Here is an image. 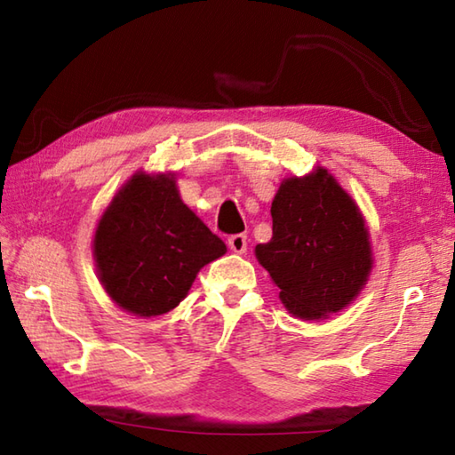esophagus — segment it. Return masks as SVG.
<instances>
[{"instance_id":"obj_1","label":"esophagus","mask_w":455,"mask_h":455,"mask_svg":"<svg viewBox=\"0 0 455 455\" xmlns=\"http://www.w3.org/2000/svg\"><path fill=\"white\" fill-rule=\"evenodd\" d=\"M228 249L233 252H238V255H243V252L246 251V235L228 236Z\"/></svg>"}]
</instances>
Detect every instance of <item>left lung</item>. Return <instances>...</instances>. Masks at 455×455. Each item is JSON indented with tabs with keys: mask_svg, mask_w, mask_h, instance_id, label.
<instances>
[{
	"mask_svg": "<svg viewBox=\"0 0 455 455\" xmlns=\"http://www.w3.org/2000/svg\"><path fill=\"white\" fill-rule=\"evenodd\" d=\"M273 236L255 255L289 313L323 319L359 295L371 271V243L353 198L325 168L283 180L271 204Z\"/></svg>",
	"mask_w": 455,
	"mask_h": 455,
	"instance_id": "obj_1",
	"label": "left lung"
}]
</instances>
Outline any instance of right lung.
<instances>
[{"label":"right lung","mask_w":455,"mask_h":455,"mask_svg":"<svg viewBox=\"0 0 455 455\" xmlns=\"http://www.w3.org/2000/svg\"><path fill=\"white\" fill-rule=\"evenodd\" d=\"M227 244L180 200L174 174L136 172L112 198L94 236L98 276L138 317L172 311Z\"/></svg>","instance_id":"1"}]
</instances>
